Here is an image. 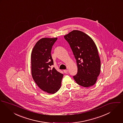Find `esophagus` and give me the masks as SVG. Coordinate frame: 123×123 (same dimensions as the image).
<instances>
[{
  "instance_id": "obj_1",
  "label": "esophagus",
  "mask_w": 123,
  "mask_h": 123,
  "mask_svg": "<svg viewBox=\"0 0 123 123\" xmlns=\"http://www.w3.org/2000/svg\"><path fill=\"white\" fill-rule=\"evenodd\" d=\"M63 71H64V72L65 74H66V73H68V70L66 69V70H63Z\"/></svg>"
}]
</instances>
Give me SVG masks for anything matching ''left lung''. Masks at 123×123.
<instances>
[{
	"label": "left lung",
	"instance_id": "left-lung-1",
	"mask_svg": "<svg viewBox=\"0 0 123 123\" xmlns=\"http://www.w3.org/2000/svg\"><path fill=\"white\" fill-rule=\"evenodd\" d=\"M76 59L77 73L73 78L79 85L89 87L93 85L100 71V60L97 48L87 34L74 30L64 36Z\"/></svg>",
	"mask_w": 123,
	"mask_h": 123
}]
</instances>
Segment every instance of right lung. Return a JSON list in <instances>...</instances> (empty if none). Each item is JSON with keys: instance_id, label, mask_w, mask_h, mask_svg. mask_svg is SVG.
<instances>
[{"instance_id": "obj_1", "label": "right lung", "mask_w": 123, "mask_h": 123, "mask_svg": "<svg viewBox=\"0 0 123 123\" xmlns=\"http://www.w3.org/2000/svg\"><path fill=\"white\" fill-rule=\"evenodd\" d=\"M57 39L42 38L36 43L31 54L32 78L41 89L49 94L59 90L63 77L54 68H51L54 63L51 51Z\"/></svg>"}]
</instances>
